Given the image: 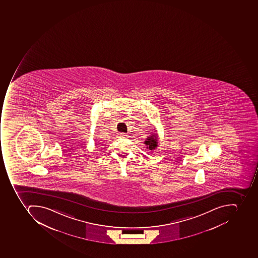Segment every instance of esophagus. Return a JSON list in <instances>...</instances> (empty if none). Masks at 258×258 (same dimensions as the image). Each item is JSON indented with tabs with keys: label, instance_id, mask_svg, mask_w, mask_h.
<instances>
[{
	"label": "esophagus",
	"instance_id": "34e87169",
	"mask_svg": "<svg viewBox=\"0 0 258 258\" xmlns=\"http://www.w3.org/2000/svg\"><path fill=\"white\" fill-rule=\"evenodd\" d=\"M119 136L122 137V138H126V137H128V135H127L126 134H124V133H120V134H119Z\"/></svg>",
	"mask_w": 258,
	"mask_h": 258
}]
</instances>
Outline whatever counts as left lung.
<instances>
[{
	"label": "left lung",
	"mask_w": 258,
	"mask_h": 258,
	"mask_svg": "<svg viewBox=\"0 0 258 258\" xmlns=\"http://www.w3.org/2000/svg\"><path fill=\"white\" fill-rule=\"evenodd\" d=\"M145 144L147 145V148L149 150H155L158 147V139L156 134H152L150 137H148Z\"/></svg>",
	"instance_id": "1"
}]
</instances>
